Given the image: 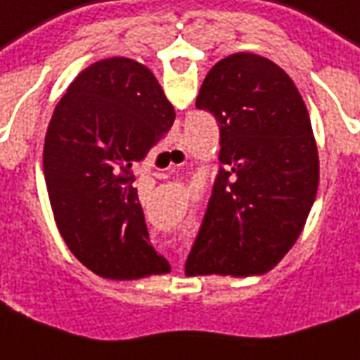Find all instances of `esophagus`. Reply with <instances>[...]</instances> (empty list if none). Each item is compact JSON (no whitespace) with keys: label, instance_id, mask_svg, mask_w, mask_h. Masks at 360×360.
I'll return each mask as SVG.
<instances>
[{"label":"esophagus","instance_id":"obj_1","mask_svg":"<svg viewBox=\"0 0 360 360\" xmlns=\"http://www.w3.org/2000/svg\"><path fill=\"white\" fill-rule=\"evenodd\" d=\"M182 153V155H184V159H188V155H186V151H180Z\"/></svg>","mask_w":360,"mask_h":360}]
</instances>
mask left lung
<instances>
[{"label":"left lung","instance_id":"1","mask_svg":"<svg viewBox=\"0 0 360 360\" xmlns=\"http://www.w3.org/2000/svg\"><path fill=\"white\" fill-rule=\"evenodd\" d=\"M195 106L219 124L223 167L186 274H267L300 236L318 192L307 104L277 63L238 52L209 70Z\"/></svg>","mask_w":360,"mask_h":360}]
</instances>
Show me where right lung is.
I'll list each match as a JSON object with an SVG mask.
<instances>
[{"label":"right lung","instance_id":"1","mask_svg":"<svg viewBox=\"0 0 360 360\" xmlns=\"http://www.w3.org/2000/svg\"><path fill=\"white\" fill-rule=\"evenodd\" d=\"M174 118L153 71L120 56L81 71L56 104L42 155L53 219L71 254L104 279L170 271L149 242L131 168Z\"/></svg>","mask_w":360,"mask_h":360}]
</instances>
